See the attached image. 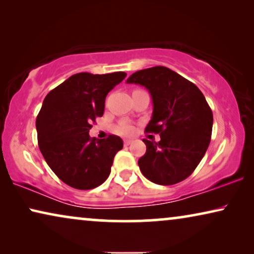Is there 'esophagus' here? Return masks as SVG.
I'll return each mask as SVG.
<instances>
[{
	"instance_id": "obj_1",
	"label": "esophagus",
	"mask_w": 254,
	"mask_h": 254,
	"mask_svg": "<svg viewBox=\"0 0 254 254\" xmlns=\"http://www.w3.org/2000/svg\"><path fill=\"white\" fill-rule=\"evenodd\" d=\"M131 143V140H127V138H126V140H124V144L125 145H129Z\"/></svg>"
}]
</instances>
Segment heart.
I'll return each mask as SVG.
<instances>
[{
    "label": "heart",
    "mask_w": 254,
    "mask_h": 254,
    "mask_svg": "<svg viewBox=\"0 0 254 254\" xmlns=\"http://www.w3.org/2000/svg\"><path fill=\"white\" fill-rule=\"evenodd\" d=\"M120 131L125 135H130L134 133V126H131L129 124H125L123 125V127H121Z\"/></svg>",
    "instance_id": "obj_1"
}]
</instances>
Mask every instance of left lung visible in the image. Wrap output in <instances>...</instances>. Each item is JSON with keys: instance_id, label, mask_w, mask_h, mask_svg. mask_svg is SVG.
Here are the masks:
<instances>
[{"instance_id": "8db88e82", "label": "left lung", "mask_w": 254, "mask_h": 254, "mask_svg": "<svg viewBox=\"0 0 254 254\" xmlns=\"http://www.w3.org/2000/svg\"><path fill=\"white\" fill-rule=\"evenodd\" d=\"M127 83L150 93L154 110L145 131L161 136L159 142L143 140L147 151L138 159L142 175L158 185L183 182L210 143L213 112L206 98L195 84L162 65L134 72Z\"/></svg>"}]
</instances>
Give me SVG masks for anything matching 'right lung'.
<instances>
[{
  "instance_id": "obj_1",
  "label": "right lung",
  "mask_w": 254,
  "mask_h": 254,
  "mask_svg": "<svg viewBox=\"0 0 254 254\" xmlns=\"http://www.w3.org/2000/svg\"><path fill=\"white\" fill-rule=\"evenodd\" d=\"M126 75L79 72L45 97L36 120L38 144L52 171L70 187L91 190L109 178L124 142L117 135L91 138L89 131L103 116L107 93Z\"/></svg>"
}]
</instances>
